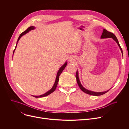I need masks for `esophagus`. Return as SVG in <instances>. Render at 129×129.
Segmentation results:
<instances>
[{"instance_id": "obj_1", "label": "esophagus", "mask_w": 129, "mask_h": 129, "mask_svg": "<svg viewBox=\"0 0 129 129\" xmlns=\"http://www.w3.org/2000/svg\"><path fill=\"white\" fill-rule=\"evenodd\" d=\"M75 60V58H74V57H72V56H70L69 59V60L70 61V62H73V61H74Z\"/></svg>"}]
</instances>
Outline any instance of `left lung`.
Here are the masks:
<instances>
[{
    "label": "left lung",
    "mask_w": 129,
    "mask_h": 129,
    "mask_svg": "<svg viewBox=\"0 0 129 129\" xmlns=\"http://www.w3.org/2000/svg\"><path fill=\"white\" fill-rule=\"evenodd\" d=\"M106 38H112L113 40H114L116 42V43L118 44V46H119V48L121 51V53L122 54L123 53V52H122V48L121 47L120 44H119V43L118 42V40L117 38V37H116V36H115L113 33L110 32H109L107 30H106V29H104L103 30V33H102V35H101V39H106ZM76 80H77V84L80 88V89L82 90L83 92L88 94H90V95H92V96H100V95H103V94L106 93V92H107L108 91H109L110 89L108 90L107 91H104V92H95V91H91V90H88L86 88H85L83 86V85L81 84L80 83V82L79 80V76H78V71H77L76 72Z\"/></svg>",
    "instance_id": "8db88e82"
}]
</instances>
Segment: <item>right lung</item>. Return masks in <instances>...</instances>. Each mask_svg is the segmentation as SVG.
<instances>
[{
  "instance_id": "add662e5",
  "label": "right lung",
  "mask_w": 129,
  "mask_h": 129,
  "mask_svg": "<svg viewBox=\"0 0 129 129\" xmlns=\"http://www.w3.org/2000/svg\"><path fill=\"white\" fill-rule=\"evenodd\" d=\"M36 28L34 26H30L29 27V28L27 29L25 31L23 32L21 35H20V36L18 38V41H17V44H16V47L15 49L14 50V51H13V53H14L15 51V50H16V48L17 47V44H18V42L19 41V40H20V39L22 37V36H23V35H24L25 34L27 33L28 32H29V31H30L31 30H34ZM67 62H66L62 66H61L60 67V69H59V70L58 71V72L57 73V75H56V79H55V83H54V85L52 87V88L49 90L48 91H47L46 93L43 94H41V95H40V96H32L33 97H35L36 98H41V97H45L46 96H48L49 94H51V93H52L53 92H54V91H55V90L56 89V87H57V84H58V80H59V75H60V74L62 73V72H63V71L64 70V69L65 68V67L67 65Z\"/></svg>"
}]
</instances>
